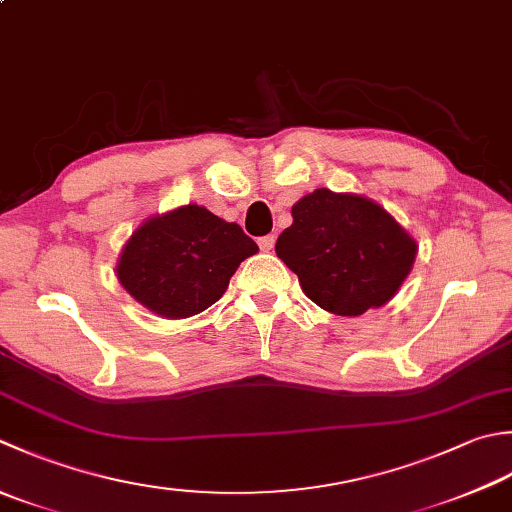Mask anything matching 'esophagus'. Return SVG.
<instances>
[{"label": "esophagus", "instance_id": "1", "mask_svg": "<svg viewBox=\"0 0 512 512\" xmlns=\"http://www.w3.org/2000/svg\"><path fill=\"white\" fill-rule=\"evenodd\" d=\"M259 248H262L264 253H270V250L275 248V235H266V237L259 239Z\"/></svg>", "mask_w": 512, "mask_h": 512}]
</instances>
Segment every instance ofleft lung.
<instances>
[{
  "label": "left lung",
  "instance_id": "left-lung-1",
  "mask_svg": "<svg viewBox=\"0 0 512 512\" xmlns=\"http://www.w3.org/2000/svg\"><path fill=\"white\" fill-rule=\"evenodd\" d=\"M290 215L275 253L328 313L357 317L388 304L413 270L417 242L373 199L317 188Z\"/></svg>",
  "mask_w": 512,
  "mask_h": 512
}]
</instances>
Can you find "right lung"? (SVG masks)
Listing matches in <instances>:
<instances>
[{"instance_id": "right-lung-1", "label": "right lung", "mask_w": 512, "mask_h": 512, "mask_svg": "<svg viewBox=\"0 0 512 512\" xmlns=\"http://www.w3.org/2000/svg\"><path fill=\"white\" fill-rule=\"evenodd\" d=\"M257 250L235 222L186 204L144 219L126 239L115 273L150 313L186 319L213 306L239 264Z\"/></svg>"}]
</instances>
